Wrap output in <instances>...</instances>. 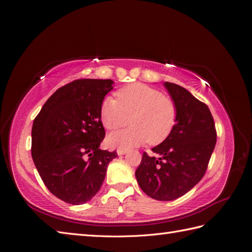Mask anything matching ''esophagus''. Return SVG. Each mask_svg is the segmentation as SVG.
Returning a JSON list of instances; mask_svg holds the SVG:
<instances>
[{"mask_svg":"<svg viewBox=\"0 0 252 252\" xmlns=\"http://www.w3.org/2000/svg\"><path fill=\"white\" fill-rule=\"evenodd\" d=\"M127 152H128V150L123 149V148H118V149H117V154H118L119 156H123V155L127 154Z\"/></svg>","mask_w":252,"mask_h":252,"instance_id":"obj_1","label":"esophagus"}]
</instances>
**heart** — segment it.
Returning a JSON list of instances; mask_svg holds the SVG:
<instances>
[{
	"instance_id": "b5f03b06",
	"label": "heart",
	"mask_w": 252,
	"mask_h": 252,
	"mask_svg": "<svg viewBox=\"0 0 252 252\" xmlns=\"http://www.w3.org/2000/svg\"><path fill=\"white\" fill-rule=\"evenodd\" d=\"M177 106L169 96L156 88L135 83L117 93V100L106 97L101 104L100 119L105 128L124 126L130 118L131 127L110 133L111 147L129 149L148 141L151 145L168 138L177 122Z\"/></svg>"
}]
</instances>
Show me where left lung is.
<instances>
[{"label": "left lung", "instance_id": "8db88e82", "mask_svg": "<svg viewBox=\"0 0 252 252\" xmlns=\"http://www.w3.org/2000/svg\"><path fill=\"white\" fill-rule=\"evenodd\" d=\"M164 86L177 106V122L168 138L144 152L135 170L143 191L158 201H172L187 193L207 170L216 147L217 131L208 106L184 87L165 82Z\"/></svg>", "mask_w": 252, "mask_h": 252}]
</instances>
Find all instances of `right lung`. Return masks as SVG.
I'll list each match as a JSON object with an SVG mask.
<instances>
[{
  "label": "right lung",
  "instance_id": "1",
  "mask_svg": "<svg viewBox=\"0 0 252 252\" xmlns=\"http://www.w3.org/2000/svg\"><path fill=\"white\" fill-rule=\"evenodd\" d=\"M112 80L82 79L59 88L33 121L32 156L49 191L81 205L100 190L116 151L101 150L100 108Z\"/></svg>",
  "mask_w": 252,
  "mask_h": 252
}]
</instances>
